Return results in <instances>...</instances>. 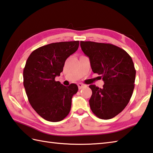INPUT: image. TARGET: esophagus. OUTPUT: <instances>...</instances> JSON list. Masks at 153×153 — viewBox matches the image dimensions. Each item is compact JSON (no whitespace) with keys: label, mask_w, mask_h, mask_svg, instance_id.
I'll list each match as a JSON object with an SVG mask.
<instances>
[{"label":"esophagus","mask_w":153,"mask_h":153,"mask_svg":"<svg viewBox=\"0 0 153 153\" xmlns=\"http://www.w3.org/2000/svg\"><path fill=\"white\" fill-rule=\"evenodd\" d=\"M77 86H78V88L80 90V89H82L83 87H84L85 85L83 84H81V83H79V84H77Z\"/></svg>","instance_id":"esophagus-1"}]
</instances>
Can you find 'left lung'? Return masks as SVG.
<instances>
[{"mask_svg":"<svg viewBox=\"0 0 153 153\" xmlns=\"http://www.w3.org/2000/svg\"><path fill=\"white\" fill-rule=\"evenodd\" d=\"M84 54L89 57L94 73L102 75L103 88L89 87L92 94L89 100L97 117L108 120L118 115L128 104L134 88L136 70L126 51L110 43L80 41Z\"/></svg>","mask_w":153,"mask_h":153,"instance_id":"left-lung-1","label":"left lung"}]
</instances>
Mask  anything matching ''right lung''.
<instances>
[{"instance_id": "1", "label": "right lung", "mask_w": 153, "mask_h": 153, "mask_svg": "<svg viewBox=\"0 0 153 153\" xmlns=\"http://www.w3.org/2000/svg\"><path fill=\"white\" fill-rule=\"evenodd\" d=\"M79 41L53 43L33 51L23 70V85L29 103L39 115L49 122H59L71 110L72 97L78 87L56 82L65 60L78 49Z\"/></svg>"}]
</instances>
